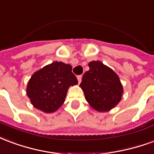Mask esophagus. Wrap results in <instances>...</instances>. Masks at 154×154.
Returning a JSON list of instances; mask_svg holds the SVG:
<instances>
[{
  "label": "esophagus",
  "mask_w": 154,
  "mask_h": 154,
  "mask_svg": "<svg viewBox=\"0 0 154 154\" xmlns=\"http://www.w3.org/2000/svg\"><path fill=\"white\" fill-rule=\"evenodd\" d=\"M77 79H78L79 84H80V82L82 81V75H78L77 76Z\"/></svg>",
  "instance_id": "34e87169"
}]
</instances>
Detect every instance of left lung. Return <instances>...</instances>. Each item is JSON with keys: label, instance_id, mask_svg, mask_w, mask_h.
I'll use <instances>...</instances> for the list:
<instances>
[{"label": "left lung", "instance_id": "8db88e82", "mask_svg": "<svg viewBox=\"0 0 154 154\" xmlns=\"http://www.w3.org/2000/svg\"><path fill=\"white\" fill-rule=\"evenodd\" d=\"M83 75L80 87L86 100L98 112H107L120 102L123 88L112 69L100 61H91Z\"/></svg>", "mask_w": 154, "mask_h": 154}]
</instances>
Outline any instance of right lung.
I'll list each match as a JSON object with an SVG mask.
<instances>
[{"label":"right lung","instance_id":"right-lung-1","mask_svg":"<svg viewBox=\"0 0 154 154\" xmlns=\"http://www.w3.org/2000/svg\"><path fill=\"white\" fill-rule=\"evenodd\" d=\"M77 84L72 66L55 61L32 75L27 86V95L34 107L51 113L63 104L69 86Z\"/></svg>","mask_w":154,"mask_h":154}]
</instances>
